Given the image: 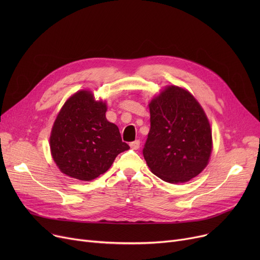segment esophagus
I'll use <instances>...</instances> for the list:
<instances>
[{
    "label": "esophagus",
    "mask_w": 260,
    "mask_h": 260,
    "mask_svg": "<svg viewBox=\"0 0 260 260\" xmlns=\"http://www.w3.org/2000/svg\"><path fill=\"white\" fill-rule=\"evenodd\" d=\"M129 146L133 148V149H138L140 147V141L139 140H135L133 142L129 143Z\"/></svg>",
    "instance_id": "obj_1"
}]
</instances>
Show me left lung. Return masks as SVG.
<instances>
[{
	"mask_svg": "<svg viewBox=\"0 0 260 260\" xmlns=\"http://www.w3.org/2000/svg\"><path fill=\"white\" fill-rule=\"evenodd\" d=\"M151 129L143 156L152 173L170 183L199 175L212 153V132L206 113L193 94L167 86L149 103Z\"/></svg>",
	"mask_w": 260,
	"mask_h": 260,
	"instance_id": "obj_1",
	"label": "left lung"
}]
</instances>
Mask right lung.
<instances>
[{"mask_svg":"<svg viewBox=\"0 0 260 260\" xmlns=\"http://www.w3.org/2000/svg\"><path fill=\"white\" fill-rule=\"evenodd\" d=\"M106 109L105 102L95 101L88 90H80L65 102L49 138L51 156L63 174L90 181L129 148L118 126L106 120Z\"/></svg>","mask_w":260,"mask_h":260,"instance_id":"right-lung-1","label":"right lung"}]
</instances>
